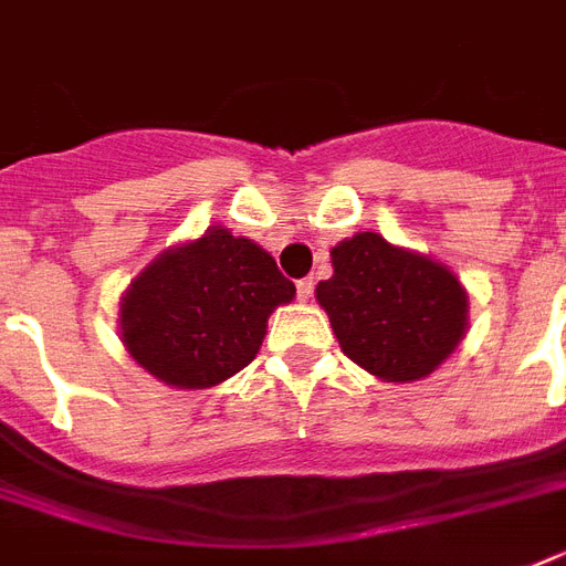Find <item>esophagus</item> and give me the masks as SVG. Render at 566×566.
Instances as JSON below:
<instances>
[{
    "label": "esophagus",
    "mask_w": 566,
    "mask_h": 566,
    "mask_svg": "<svg viewBox=\"0 0 566 566\" xmlns=\"http://www.w3.org/2000/svg\"><path fill=\"white\" fill-rule=\"evenodd\" d=\"M311 293H314V279H302V282H296V296H300V302H308Z\"/></svg>",
    "instance_id": "obj_1"
}]
</instances>
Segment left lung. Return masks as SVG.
Listing matches in <instances>:
<instances>
[{
	"label": "left lung",
	"mask_w": 566,
	"mask_h": 566,
	"mask_svg": "<svg viewBox=\"0 0 566 566\" xmlns=\"http://www.w3.org/2000/svg\"><path fill=\"white\" fill-rule=\"evenodd\" d=\"M317 284L344 355L381 381L411 385L455 353L470 328L467 287L447 264L358 231L332 249Z\"/></svg>",
	"instance_id": "obj_1"
}]
</instances>
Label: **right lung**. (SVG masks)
<instances>
[{
  "label": "right lung",
  "mask_w": 566,
  "mask_h": 566,
  "mask_svg": "<svg viewBox=\"0 0 566 566\" xmlns=\"http://www.w3.org/2000/svg\"><path fill=\"white\" fill-rule=\"evenodd\" d=\"M296 296L273 255L226 226L164 249L119 296V340L164 385H222L258 355L266 319Z\"/></svg>",
  "instance_id": "add662e5"
}]
</instances>
